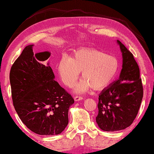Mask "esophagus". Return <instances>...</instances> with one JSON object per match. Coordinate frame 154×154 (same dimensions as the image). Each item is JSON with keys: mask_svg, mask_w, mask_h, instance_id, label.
I'll list each match as a JSON object with an SVG mask.
<instances>
[{"mask_svg": "<svg viewBox=\"0 0 154 154\" xmlns=\"http://www.w3.org/2000/svg\"><path fill=\"white\" fill-rule=\"evenodd\" d=\"M74 99H75V101H76V102H77V101H79V100H83V97H81V96H77H77H75Z\"/></svg>", "mask_w": 154, "mask_h": 154, "instance_id": "obj_1", "label": "esophagus"}]
</instances>
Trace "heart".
Masks as SVG:
<instances>
[{
	"mask_svg": "<svg viewBox=\"0 0 154 154\" xmlns=\"http://www.w3.org/2000/svg\"><path fill=\"white\" fill-rule=\"evenodd\" d=\"M118 70L116 57L89 48L77 50L72 57L64 55L58 64L59 76L67 86L75 84L82 71V79L74 89L77 93H85L92 87L96 90L104 88L115 79Z\"/></svg>",
	"mask_w": 154,
	"mask_h": 154,
	"instance_id": "heart-1",
	"label": "heart"
}]
</instances>
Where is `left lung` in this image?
Instances as JSON below:
<instances>
[{
    "label": "left lung",
    "mask_w": 154,
    "mask_h": 154,
    "mask_svg": "<svg viewBox=\"0 0 154 154\" xmlns=\"http://www.w3.org/2000/svg\"><path fill=\"white\" fill-rule=\"evenodd\" d=\"M122 68L119 79L99 95L96 122L104 131L125 129L136 118L143 97L140 69L134 55L120 41Z\"/></svg>",
    "instance_id": "left-lung-1"
}]
</instances>
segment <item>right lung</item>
<instances>
[{
  "instance_id": "obj_1",
  "label": "right lung",
  "mask_w": 154,
  "mask_h": 154,
  "mask_svg": "<svg viewBox=\"0 0 154 154\" xmlns=\"http://www.w3.org/2000/svg\"><path fill=\"white\" fill-rule=\"evenodd\" d=\"M34 45L24 48L11 66L10 80L13 104L23 123L35 134L54 136L68 124L74 104L70 94L54 80L49 51L34 54Z\"/></svg>"
}]
</instances>
